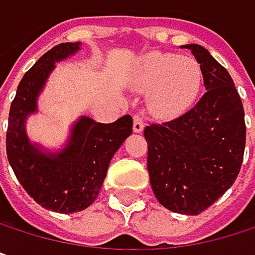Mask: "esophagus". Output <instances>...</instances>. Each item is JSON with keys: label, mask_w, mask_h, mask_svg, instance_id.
<instances>
[{"label": "esophagus", "mask_w": 255, "mask_h": 255, "mask_svg": "<svg viewBox=\"0 0 255 255\" xmlns=\"http://www.w3.org/2000/svg\"><path fill=\"white\" fill-rule=\"evenodd\" d=\"M144 128V120H143V115L140 114H135L134 115V124H132V129L135 132H141Z\"/></svg>", "instance_id": "1"}]
</instances>
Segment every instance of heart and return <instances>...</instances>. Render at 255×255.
I'll list each match as a JSON object with an SVG mask.
<instances>
[{
	"label": "heart",
	"mask_w": 255,
	"mask_h": 255,
	"mask_svg": "<svg viewBox=\"0 0 255 255\" xmlns=\"http://www.w3.org/2000/svg\"><path fill=\"white\" fill-rule=\"evenodd\" d=\"M134 85L140 91H150L149 106L162 118L183 114L192 106L202 85V69L192 57L153 51L137 65Z\"/></svg>",
	"instance_id": "heart-1"
}]
</instances>
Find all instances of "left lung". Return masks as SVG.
Masks as SVG:
<instances>
[{
	"instance_id": "8db88e82",
	"label": "left lung",
	"mask_w": 255,
	"mask_h": 255,
	"mask_svg": "<svg viewBox=\"0 0 255 255\" xmlns=\"http://www.w3.org/2000/svg\"><path fill=\"white\" fill-rule=\"evenodd\" d=\"M202 69L205 94L171 121L144 128L152 190L170 211L198 216L241 171L247 128L229 72L201 45H184Z\"/></svg>"
}]
</instances>
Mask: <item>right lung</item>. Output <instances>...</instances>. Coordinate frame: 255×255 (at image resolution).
I'll list each match as a JSON object with an SVG mask.
<instances>
[{
    "instance_id": "right-lung-1",
    "label": "right lung",
    "mask_w": 255,
    "mask_h": 255,
    "mask_svg": "<svg viewBox=\"0 0 255 255\" xmlns=\"http://www.w3.org/2000/svg\"><path fill=\"white\" fill-rule=\"evenodd\" d=\"M79 42H63L48 50L22 78L10 106L5 137L8 162L27 195L56 213H77L90 207L106 177L109 162L132 132V118L124 115L102 124L82 117L66 149L45 155L26 137V117L36 111V97L54 63L74 54Z\"/></svg>"
}]
</instances>
